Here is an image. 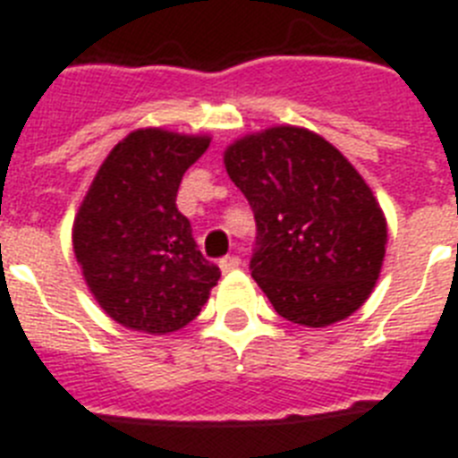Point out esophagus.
<instances>
[{
	"label": "esophagus",
	"instance_id": "34e87169",
	"mask_svg": "<svg viewBox=\"0 0 458 458\" xmlns=\"http://www.w3.org/2000/svg\"><path fill=\"white\" fill-rule=\"evenodd\" d=\"M238 267H241V259H238L236 255H226V257H222V259H220L222 274H229V271L238 269Z\"/></svg>",
	"mask_w": 458,
	"mask_h": 458
}]
</instances>
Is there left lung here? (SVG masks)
<instances>
[{"mask_svg":"<svg viewBox=\"0 0 458 458\" xmlns=\"http://www.w3.org/2000/svg\"><path fill=\"white\" fill-rule=\"evenodd\" d=\"M257 222L252 278L276 313L327 327L358 311L386 255V217L349 158L313 131L274 126L226 147Z\"/></svg>","mask_w":458,"mask_h":458,"instance_id":"obj_1","label":"left lung"}]
</instances>
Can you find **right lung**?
<instances>
[{
    "label": "right lung",
    "mask_w": 458,
    "mask_h": 458,
    "mask_svg": "<svg viewBox=\"0 0 458 458\" xmlns=\"http://www.w3.org/2000/svg\"><path fill=\"white\" fill-rule=\"evenodd\" d=\"M208 145V135L133 131L102 161L79 206L74 257L102 311L128 330H180L220 281L175 206L182 175Z\"/></svg>",
    "instance_id": "right-lung-1"
}]
</instances>
